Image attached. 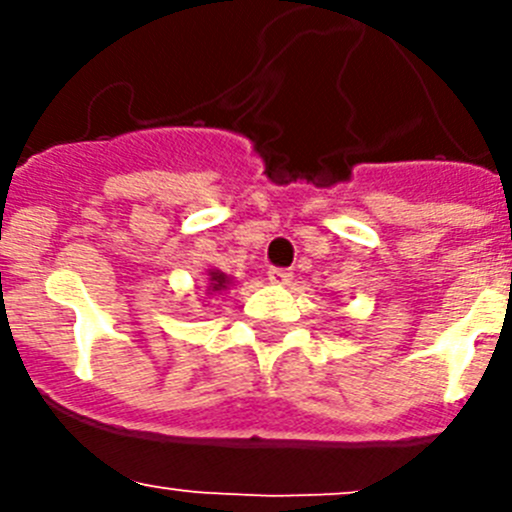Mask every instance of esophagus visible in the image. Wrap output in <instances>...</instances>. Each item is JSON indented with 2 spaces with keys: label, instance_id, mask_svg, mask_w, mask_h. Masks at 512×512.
Returning <instances> with one entry per match:
<instances>
[{
  "label": "esophagus",
  "instance_id": "34e87169",
  "mask_svg": "<svg viewBox=\"0 0 512 512\" xmlns=\"http://www.w3.org/2000/svg\"><path fill=\"white\" fill-rule=\"evenodd\" d=\"M266 277H269L271 284H287L289 279H292V271H289V269H269V274H266Z\"/></svg>",
  "mask_w": 512,
  "mask_h": 512
}]
</instances>
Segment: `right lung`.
<instances>
[{
    "mask_svg": "<svg viewBox=\"0 0 512 512\" xmlns=\"http://www.w3.org/2000/svg\"><path fill=\"white\" fill-rule=\"evenodd\" d=\"M233 279L228 274H223L220 269H207V279H205V295L207 297H215V295H223L225 289H230Z\"/></svg>",
    "mask_w": 512,
    "mask_h": 512,
    "instance_id": "obj_1",
    "label": "right lung"
}]
</instances>
